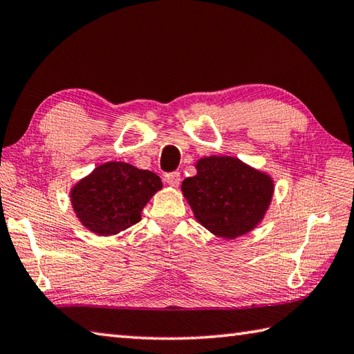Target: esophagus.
Instances as JSON below:
<instances>
[{
    "label": "esophagus",
    "instance_id": "1",
    "mask_svg": "<svg viewBox=\"0 0 354 354\" xmlns=\"http://www.w3.org/2000/svg\"><path fill=\"white\" fill-rule=\"evenodd\" d=\"M164 181L169 185H171V187H178L179 181H181V173H179V171L167 173V175L164 176Z\"/></svg>",
    "mask_w": 354,
    "mask_h": 354
}]
</instances>
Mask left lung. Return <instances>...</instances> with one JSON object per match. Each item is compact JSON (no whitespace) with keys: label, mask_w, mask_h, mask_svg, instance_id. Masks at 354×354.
<instances>
[{"label":"left lung","mask_w":354,"mask_h":354,"mask_svg":"<svg viewBox=\"0 0 354 354\" xmlns=\"http://www.w3.org/2000/svg\"><path fill=\"white\" fill-rule=\"evenodd\" d=\"M181 190L198 223L221 239L234 240L259 224L271 204L274 181L232 156H209L196 162V175Z\"/></svg>","instance_id":"8db88e82"}]
</instances>
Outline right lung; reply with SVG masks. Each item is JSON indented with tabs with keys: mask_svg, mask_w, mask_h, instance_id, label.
I'll use <instances>...</instances> for the list:
<instances>
[{
	"mask_svg": "<svg viewBox=\"0 0 354 354\" xmlns=\"http://www.w3.org/2000/svg\"><path fill=\"white\" fill-rule=\"evenodd\" d=\"M162 189L160 178L127 162H106L71 190L77 218L97 235H114L140 221V212Z\"/></svg>",
	"mask_w": 354,
	"mask_h": 354,
	"instance_id": "add662e5",
	"label": "right lung"
}]
</instances>
